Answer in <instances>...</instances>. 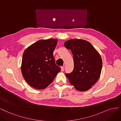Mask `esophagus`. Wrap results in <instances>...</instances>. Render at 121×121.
Instances as JSON below:
<instances>
[{
	"label": "esophagus",
	"instance_id": "obj_1",
	"mask_svg": "<svg viewBox=\"0 0 121 121\" xmlns=\"http://www.w3.org/2000/svg\"><path fill=\"white\" fill-rule=\"evenodd\" d=\"M64 67H63V66H61V71H64Z\"/></svg>",
	"mask_w": 121,
	"mask_h": 121
}]
</instances>
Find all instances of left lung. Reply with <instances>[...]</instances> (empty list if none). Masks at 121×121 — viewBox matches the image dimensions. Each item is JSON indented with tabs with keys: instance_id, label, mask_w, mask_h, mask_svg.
Instances as JSON below:
<instances>
[{
	"instance_id": "1",
	"label": "left lung",
	"mask_w": 121,
	"mask_h": 121,
	"mask_svg": "<svg viewBox=\"0 0 121 121\" xmlns=\"http://www.w3.org/2000/svg\"><path fill=\"white\" fill-rule=\"evenodd\" d=\"M64 46L71 50L74 69L66 77L79 91H86L92 87L101 74L102 61L100 55L89 41L82 39L66 41Z\"/></svg>"
}]
</instances>
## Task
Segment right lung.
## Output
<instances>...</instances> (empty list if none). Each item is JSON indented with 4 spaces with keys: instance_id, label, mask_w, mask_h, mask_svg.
I'll return each mask as SVG.
<instances>
[{
    "instance_id": "obj_1",
    "label": "right lung",
    "mask_w": 121,
    "mask_h": 121,
    "mask_svg": "<svg viewBox=\"0 0 121 121\" xmlns=\"http://www.w3.org/2000/svg\"><path fill=\"white\" fill-rule=\"evenodd\" d=\"M57 42L54 39H40L24 51L21 72L24 80L32 87L45 89L61 70L53 56Z\"/></svg>"
}]
</instances>
